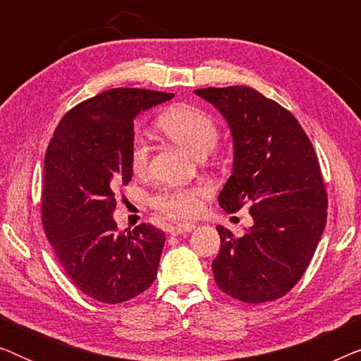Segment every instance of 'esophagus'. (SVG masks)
Returning <instances> with one entry per match:
<instances>
[{
    "mask_svg": "<svg viewBox=\"0 0 361 361\" xmlns=\"http://www.w3.org/2000/svg\"><path fill=\"white\" fill-rule=\"evenodd\" d=\"M195 228L194 224H177L169 226V233L171 235H180V233H189Z\"/></svg>",
    "mask_w": 361,
    "mask_h": 361,
    "instance_id": "obj_1",
    "label": "esophagus"
}]
</instances>
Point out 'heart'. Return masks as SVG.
Returning <instances> with one entry per match:
<instances>
[{
	"label": "heart",
	"instance_id": "obj_1",
	"mask_svg": "<svg viewBox=\"0 0 361 361\" xmlns=\"http://www.w3.org/2000/svg\"><path fill=\"white\" fill-rule=\"evenodd\" d=\"M156 125L176 145L184 147L197 157H204L219 141V126L209 113L199 106L177 103L157 116ZM149 161V146L145 137L135 136L130 146V166L140 174ZM204 189L200 187H171L162 189L149 199L156 210L169 216L185 219L197 214Z\"/></svg>",
	"mask_w": 361,
	"mask_h": 361
}]
</instances>
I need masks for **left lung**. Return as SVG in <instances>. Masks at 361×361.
Listing matches in <instances>:
<instances>
[{"instance_id":"8db88e82","label":"left lung","mask_w":361,"mask_h":361,"mask_svg":"<svg viewBox=\"0 0 361 361\" xmlns=\"http://www.w3.org/2000/svg\"><path fill=\"white\" fill-rule=\"evenodd\" d=\"M231 130L233 169L224 210L250 205L253 226L236 238L219 225L216 286L248 304L283 298L299 283L327 221V192L314 146L293 113L255 88H199Z\"/></svg>"}]
</instances>
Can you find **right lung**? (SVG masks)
<instances>
[{"label":"right lung","mask_w":361,"mask_h":361,"mask_svg":"<svg viewBox=\"0 0 361 361\" xmlns=\"http://www.w3.org/2000/svg\"><path fill=\"white\" fill-rule=\"evenodd\" d=\"M174 93L111 88L66 113L44 157L42 225L68 279L88 298L120 304L154 283L164 231L120 233L115 192L130 184L133 121Z\"/></svg>","instance_id":"1"}]
</instances>
